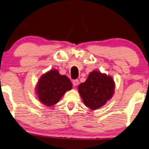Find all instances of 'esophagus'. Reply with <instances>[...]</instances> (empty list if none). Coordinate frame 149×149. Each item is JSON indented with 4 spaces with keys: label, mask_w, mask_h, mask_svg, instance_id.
<instances>
[{
    "label": "esophagus",
    "mask_w": 149,
    "mask_h": 149,
    "mask_svg": "<svg viewBox=\"0 0 149 149\" xmlns=\"http://www.w3.org/2000/svg\"><path fill=\"white\" fill-rule=\"evenodd\" d=\"M79 83V81L78 79H75V80H73V81H72V84H73V85H74V86L78 85Z\"/></svg>",
    "instance_id": "esophagus-1"
}]
</instances>
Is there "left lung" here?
<instances>
[{
  "mask_svg": "<svg viewBox=\"0 0 149 149\" xmlns=\"http://www.w3.org/2000/svg\"><path fill=\"white\" fill-rule=\"evenodd\" d=\"M113 80L106 74L97 71H93L85 82L78 87L85 105L91 109L103 106L113 95L114 92Z\"/></svg>",
  "mask_w": 149,
  "mask_h": 149,
  "instance_id": "1",
  "label": "left lung"
}]
</instances>
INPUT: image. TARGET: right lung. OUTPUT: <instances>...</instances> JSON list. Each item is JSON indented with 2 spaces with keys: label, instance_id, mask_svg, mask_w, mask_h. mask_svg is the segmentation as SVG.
I'll use <instances>...</instances> for the list:
<instances>
[{
  "label": "right lung",
  "instance_id": "add662e5",
  "mask_svg": "<svg viewBox=\"0 0 149 149\" xmlns=\"http://www.w3.org/2000/svg\"><path fill=\"white\" fill-rule=\"evenodd\" d=\"M72 83L65 75L56 70H52L44 74L38 82L37 93L44 104L52 106L58 102L66 91L72 88Z\"/></svg>",
  "mask_w": 149,
  "mask_h": 149
}]
</instances>
